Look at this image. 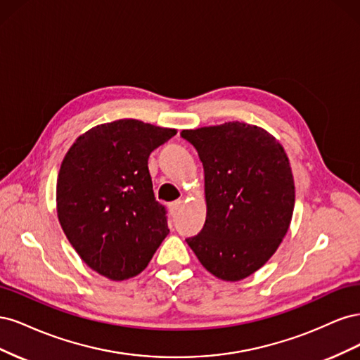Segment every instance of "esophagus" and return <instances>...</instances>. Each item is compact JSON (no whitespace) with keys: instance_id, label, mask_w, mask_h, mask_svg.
Returning <instances> with one entry per match:
<instances>
[{"instance_id":"1","label":"esophagus","mask_w":360,"mask_h":360,"mask_svg":"<svg viewBox=\"0 0 360 360\" xmlns=\"http://www.w3.org/2000/svg\"><path fill=\"white\" fill-rule=\"evenodd\" d=\"M181 200H176V201H172L171 204H169V212H171V214H176L177 213V210L180 209V205H181Z\"/></svg>"}]
</instances>
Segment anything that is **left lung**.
<instances>
[{
	"label": "left lung",
	"mask_w": 360,
	"mask_h": 360,
	"mask_svg": "<svg viewBox=\"0 0 360 360\" xmlns=\"http://www.w3.org/2000/svg\"><path fill=\"white\" fill-rule=\"evenodd\" d=\"M204 167L207 216L186 238L216 278L240 281L263 267L285 237L294 180L284 148L264 129L240 122L181 130Z\"/></svg>",
	"instance_id": "obj_1"
}]
</instances>
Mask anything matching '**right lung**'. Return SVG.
Segmentation results:
<instances>
[{
  "instance_id": "add662e5",
  "label": "right lung",
  "mask_w": 360,
  "mask_h": 360,
  "mask_svg": "<svg viewBox=\"0 0 360 360\" xmlns=\"http://www.w3.org/2000/svg\"><path fill=\"white\" fill-rule=\"evenodd\" d=\"M177 134L124 118L90 129L64 156L57 213L84 263L112 281L136 276L169 233L148 156Z\"/></svg>"
}]
</instances>
